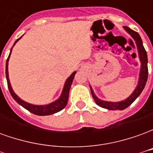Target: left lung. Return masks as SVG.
I'll return each mask as SVG.
<instances>
[{"mask_svg": "<svg viewBox=\"0 0 153 153\" xmlns=\"http://www.w3.org/2000/svg\"><path fill=\"white\" fill-rule=\"evenodd\" d=\"M124 28L125 29V31L134 39L136 46H137V49H138V57H139V60L141 62V68H140V72H139L138 85L135 88L134 91L132 93L131 95L128 97V98H126L125 100L117 102H107V101H103V100L99 99L94 94L92 87L89 85L92 96H93L95 102L97 103V105H98L99 106L105 108V109L112 110V111L113 110H120L121 111V110L127 108L128 106H130L132 103L136 100V98L141 94L142 91L144 88L147 80H148V56H147V51H145L143 45V41L141 39V37L139 36L137 32L132 30L131 28H129L128 27L124 26Z\"/></svg>", "mask_w": 153, "mask_h": 153, "instance_id": "left-lung-1", "label": "left lung"}]
</instances>
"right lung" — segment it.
Here are the masks:
<instances>
[{
	"label": "right lung",
	"instance_id": "obj_1",
	"mask_svg": "<svg viewBox=\"0 0 153 153\" xmlns=\"http://www.w3.org/2000/svg\"><path fill=\"white\" fill-rule=\"evenodd\" d=\"M23 36H21L20 38L17 39L15 41V43L13 45V47L15 46V43L18 42L20 38H22ZM12 47V48H13ZM12 48L10 49V55H9L8 58H7V60H6V66H5V76H6V80H7V84H8V88L10 90V93L11 94L12 97L17 102L22 106L24 108H25L26 110H28V111L33 113L35 115H52V114H55V113L60 111L61 110H63L65 106L67 105V102H68V99H69V93H70V87H71V84H72V82H73L74 77L76 74V71H74L73 73L71 74L68 79L65 81V85H64L63 90H62V93L60 94V97L57 100H56L55 102L51 103H49V104H47V105H33V104H30V103L26 102L24 100H22L20 97H19L15 93L12 89L11 84L10 83V79H9V73H8V62L9 59H10V54H11Z\"/></svg>",
	"mask_w": 153,
	"mask_h": 153
}]
</instances>
